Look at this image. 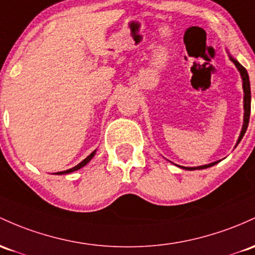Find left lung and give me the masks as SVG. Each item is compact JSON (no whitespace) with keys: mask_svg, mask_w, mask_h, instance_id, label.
I'll list each match as a JSON object with an SVG mask.
<instances>
[{"mask_svg":"<svg viewBox=\"0 0 255 255\" xmlns=\"http://www.w3.org/2000/svg\"><path fill=\"white\" fill-rule=\"evenodd\" d=\"M230 59L234 61V64H235V65H236V68L239 69L240 72H241L242 81H243V92H245V104H243V108H245V119H243V121H245V122H243V127H242L241 134H240V138H239V140H237V144H239V142L242 140L243 135H245L246 130H247L248 122H250V115H251V83H250V77H248L247 70L243 68L241 64H240L237 60H235L232 57H230ZM218 162H219V161L213 162V163H209V164H205V166H201V167H181V168L187 169V170L205 169V168H208V167L214 166V164H217ZM179 167H180V166H179Z\"/></svg>","mask_w":255,"mask_h":255,"instance_id":"obj_1","label":"left lung"}]
</instances>
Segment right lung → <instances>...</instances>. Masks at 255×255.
Returning <instances> with one entry per match:
<instances>
[{
    "label": "right lung",
    "instance_id": "1",
    "mask_svg": "<svg viewBox=\"0 0 255 255\" xmlns=\"http://www.w3.org/2000/svg\"><path fill=\"white\" fill-rule=\"evenodd\" d=\"M96 151H97V150H94V151H93V152H92V153H91V155H89V156H88V157H87V158H85V159H83V161H82V162H81V163H78V164H77V166H75V167H74V168H70V169H68V170H64V172H58V173H54V174H68V173L75 172V170H77V169L82 168V167H85V166H86V164H87V163H88V162H89V161H91V159H92V158H93V156H94V155H96Z\"/></svg>",
    "mask_w": 255,
    "mask_h": 255
}]
</instances>
